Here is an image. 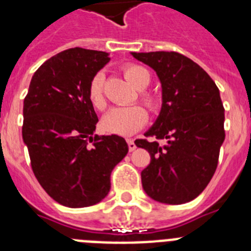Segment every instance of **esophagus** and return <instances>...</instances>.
<instances>
[{
    "mask_svg": "<svg viewBox=\"0 0 251 251\" xmlns=\"http://www.w3.org/2000/svg\"><path fill=\"white\" fill-rule=\"evenodd\" d=\"M127 143H128V148H129L130 152H132V151H134L137 148L136 143H134V141H133V139H128Z\"/></svg>",
    "mask_w": 251,
    "mask_h": 251,
    "instance_id": "1",
    "label": "esophagus"
}]
</instances>
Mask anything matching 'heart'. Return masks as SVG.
<instances>
[{
  "instance_id": "b5f03b06",
  "label": "heart",
  "mask_w": 251,
  "mask_h": 251,
  "mask_svg": "<svg viewBox=\"0 0 251 251\" xmlns=\"http://www.w3.org/2000/svg\"><path fill=\"white\" fill-rule=\"evenodd\" d=\"M123 74L128 81L137 89H145L150 84L151 75L147 69L136 64H127L123 66ZM88 97L90 103L98 110H103L106 106L104 95V75L97 73L90 80ZM141 100L151 112L157 110L159 106V97L154 93H141ZM147 122V112L141 105L117 106L106 113L101 119L103 130L118 136H132L133 133L141 129Z\"/></svg>"
}]
</instances>
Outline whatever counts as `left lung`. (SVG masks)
<instances>
[{
    "mask_svg": "<svg viewBox=\"0 0 251 251\" xmlns=\"http://www.w3.org/2000/svg\"><path fill=\"white\" fill-rule=\"evenodd\" d=\"M156 72L162 85V108L146 137L137 139L151 154L142 171L146 194L162 203L181 205L196 199L214 176L225 139V109L210 75L175 51L130 52Z\"/></svg>",
    "mask_w": 251,
    "mask_h": 251,
    "instance_id": "8db88e82",
    "label": "left lung"
}]
</instances>
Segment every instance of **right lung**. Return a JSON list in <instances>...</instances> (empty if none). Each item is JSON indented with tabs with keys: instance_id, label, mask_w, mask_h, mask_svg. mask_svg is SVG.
Wrapping results in <instances>:
<instances>
[{
	"instance_id": "add662e5",
	"label": "right lung",
	"mask_w": 251,
	"mask_h": 251,
	"mask_svg": "<svg viewBox=\"0 0 251 251\" xmlns=\"http://www.w3.org/2000/svg\"><path fill=\"white\" fill-rule=\"evenodd\" d=\"M108 55L83 48L61 51L35 72L24 100L22 139L35 177L68 207L100 202L113 168L128 153L122 137L94 134L98 117L88 89Z\"/></svg>"
}]
</instances>
